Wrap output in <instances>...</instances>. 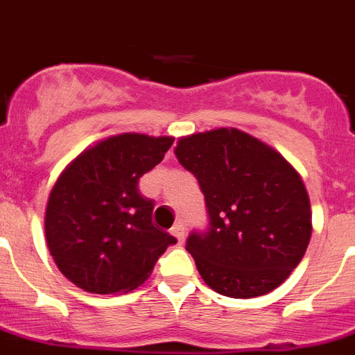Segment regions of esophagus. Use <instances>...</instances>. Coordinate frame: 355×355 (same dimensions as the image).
<instances>
[{"instance_id": "1", "label": "esophagus", "mask_w": 355, "mask_h": 355, "mask_svg": "<svg viewBox=\"0 0 355 355\" xmlns=\"http://www.w3.org/2000/svg\"><path fill=\"white\" fill-rule=\"evenodd\" d=\"M171 234L177 237L178 243H184V237H186V225L182 223V221L175 223L173 227H171Z\"/></svg>"}]
</instances>
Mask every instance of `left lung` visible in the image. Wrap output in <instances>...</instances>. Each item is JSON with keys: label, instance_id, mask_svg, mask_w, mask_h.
Here are the masks:
<instances>
[{"label": "left lung", "instance_id": "left-lung-1", "mask_svg": "<svg viewBox=\"0 0 355 355\" xmlns=\"http://www.w3.org/2000/svg\"><path fill=\"white\" fill-rule=\"evenodd\" d=\"M175 155L196 177L209 227L186 250L202 279L232 298L261 297L298 266L311 239V203L284 157L236 128L178 141Z\"/></svg>", "mask_w": 355, "mask_h": 355}]
</instances>
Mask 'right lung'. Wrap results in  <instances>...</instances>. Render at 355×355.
<instances>
[{"label":"right lung","mask_w":355,"mask_h":355,"mask_svg":"<svg viewBox=\"0 0 355 355\" xmlns=\"http://www.w3.org/2000/svg\"><path fill=\"white\" fill-rule=\"evenodd\" d=\"M171 144V137L116 135L85 150L58 177L46 207V241L73 284L98 295L132 291L177 243L153 225L155 202L139 191V178Z\"/></svg>","instance_id":"right-lung-1"}]
</instances>
